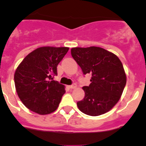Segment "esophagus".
Masks as SVG:
<instances>
[{
	"instance_id": "obj_1",
	"label": "esophagus",
	"mask_w": 146,
	"mask_h": 146,
	"mask_svg": "<svg viewBox=\"0 0 146 146\" xmlns=\"http://www.w3.org/2000/svg\"><path fill=\"white\" fill-rule=\"evenodd\" d=\"M69 87L70 88H72V89H73V88H75L77 87V85H76L75 83H74V84H72V85H71V86H69Z\"/></svg>"
}]
</instances>
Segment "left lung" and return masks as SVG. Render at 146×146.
<instances>
[{"mask_svg": "<svg viewBox=\"0 0 146 146\" xmlns=\"http://www.w3.org/2000/svg\"><path fill=\"white\" fill-rule=\"evenodd\" d=\"M71 54L83 74H91V84L82 87L84 99L77 102L80 110L91 116L110 110L121 98L126 83L120 59L115 54L98 47H74Z\"/></svg>", "mask_w": 146, "mask_h": 146, "instance_id": "left-lung-1", "label": "left lung"}]
</instances>
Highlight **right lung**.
I'll return each mask as SVG.
<instances>
[{"instance_id": "add662e5", "label": "right lung", "mask_w": 146, "mask_h": 146, "mask_svg": "<svg viewBox=\"0 0 146 146\" xmlns=\"http://www.w3.org/2000/svg\"><path fill=\"white\" fill-rule=\"evenodd\" d=\"M69 49L39 47L28 54L17 68V93L22 102L31 111L47 115L58 107L66 92L65 88L52 78L58 74V65Z\"/></svg>"}]
</instances>
